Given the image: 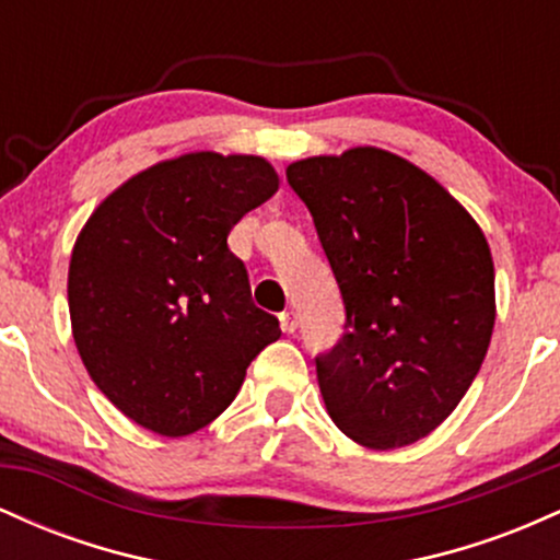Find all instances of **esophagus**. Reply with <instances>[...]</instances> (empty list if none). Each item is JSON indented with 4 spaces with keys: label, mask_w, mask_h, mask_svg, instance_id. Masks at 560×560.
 <instances>
[{
    "label": "esophagus",
    "mask_w": 560,
    "mask_h": 560,
    "mask_svg": "<svg viewBox=\"0 0 560 560\" xmlns=\"http://www.w3.org/2000/svg\"><path fill=\"white\" fill-rule=\"evenodd\" d=\"M279 324H281V331H284V334H294V329H298V313L284 311L279 316Z\"/></svg>",
    "instance_id": "34e87169"
}]
</instances>
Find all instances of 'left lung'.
<instances>
[{"instance_id": "8db88e82", "label": "left lung", "mask_w": 560, "mask_h": 560, "mask_svg": "<svg viewBox=\"0 0 560 560\" xmlns=\"http://www.w3.org/2000/svg\"><path fill=\"white\" fill-rule=\"evenodd\" d=\"M287 182L345 300L347 331L316 358L326 410L358 445H413L458 408L490 347L485 231L427 171L378 147L298 160Z\"/></svg>"}]
</instances>
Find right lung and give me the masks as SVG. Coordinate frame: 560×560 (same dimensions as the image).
Listing matches in <instances>:
<instances>
[{
	"label": "right lung",
	"mask_w": 560,
	"mask_h": 560,
	"mask_svg": "<svg viewBox=\"0 0 560 560\" xmlns=\"http://www.w3.org/2000/svg\"><path fill=\"white\" fill-rule=\"evenodd\" d=\"M279 191L266 158L186 152L110 191L70 253L68 307L92 382L160 436L215 421L281 337L229 231Z\"/></svg>",
	"instance_id": "add662e5"
}]
</instances>
